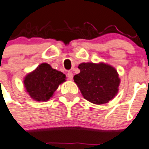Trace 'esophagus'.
Returning <instances> with one entry per match:
<instances>
[{
  "mask_svg": "<svg viewBox=\"0 0 149 149\" xmlns=\"http://www.w3.org/2000/svg\"><path fill=\"white\" fill-rule=\"evenodd\" d=\"M66 76L68 78V79L72 80L73 79V73L71 71H69V72L66 74Z\"/></svg>",
  "mask_w": 149,
  "mask_h": 149,
  "instance_id": "1",
  "label": "esophagus"
}]
</instances>
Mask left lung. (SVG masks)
<instances>
[{
    "label": "left lung",
    "mask_w": 149,
    "mask_h": 149,
    "mask_svg": "<svg viewBox=\"0 0 149 149\" xmlns=\"http://www.w3.org/2000/svg\"><path fill=\"white\" fill-rule=\"evenodd\" d=\"M80 73L74 80L83 97L91 103L103 104L112 100L118 92L120 80L116 70L104 63H81Z\"/></svg>",
    "instance_id": "8db88e82"
}]
</instances>
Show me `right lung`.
I'll use <instances>...</instances> for the list:
<instances>
[{
  "mask_svg": "<svg viewBox=\"0 0 149 149\" xmlns=\"http://www.w3.org/2000/svg\"><path fill=\"white\" fill-rule=\"evenodd\" d=\"M64 81L66 75L63 72L53 69L47 63H42L25 78L24 84L32 99L47 101Z\"/></svg>",
  "mask_w": 149,
  "mask_h": 149,
  "instance_id": "add662e5",
  "label": "right lung"
}]
</instances>
